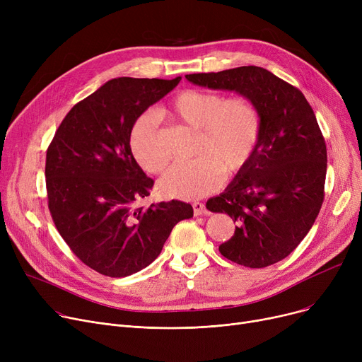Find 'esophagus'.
I'll list each match as a JSON object with an SVG mask.
<instances>
[{"mask_svg": "<svg viewBox=\"0 0 362 362\" xmlns=\"http://www.w3.org/2000/svg\"><path fill=\"white\" fill-rule=\"evenodd\" d=\"M192 206H194V214H195L197 217L206 214V208H205V205H204L202 202H194Z\"/></svg>", "mask_w": 362, "mask_h": 362, "instance_id": "esophagus-1", "label": "esophagus"}]
</instances>
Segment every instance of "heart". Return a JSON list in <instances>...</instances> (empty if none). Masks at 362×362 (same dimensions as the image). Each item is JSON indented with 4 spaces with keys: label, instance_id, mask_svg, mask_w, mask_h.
I'll return each instance as SVG.
<instances>
[{
    "label": "heart",
    "instance_id": "obj_1",
    "mask_svg": "<svg viewBox=\"0 0 362 362\" xmlns=\"http://www.w3.org/2000/svg\"><path fill=\"white\" fill-rule=\"evenodd\" d=\"M198 130L195 156L191 161L171 165L158 180V191L167 198L195 199L213 192L221 183V171L233 176L252 157L261 133L258 107L245 97L226 98L217 92L186 89L161 110ZM129 145L138 164L160 173L168 154L160 138L157 112H144L132 124Z\"/></svg>",
    "mask_w": 362,
    "mask_h": 362
}]
</instances>
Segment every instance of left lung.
Here are the masks:
<instances>
[{
    "instance_id": "left-lung-1",
    "label": "left lung",
    "mask_w": 362,
    "mask_h": 362,
    "mask_svg": "<svg viewBox=\"0 0 362 362\" xmlns=\"http://www.w3.org/2000/svg\"><path fill=\"white\" fill-rule=\"evenodd\" d=\"M198 86L235 90L261 114L252 157L218 197L213 213L236 221L235 235L218 246L223 257L250 269L286 258L313 227L325 199L327 149L303 93L272 71L242 66L186 74Z\"/></svg>"
}]
</instances>
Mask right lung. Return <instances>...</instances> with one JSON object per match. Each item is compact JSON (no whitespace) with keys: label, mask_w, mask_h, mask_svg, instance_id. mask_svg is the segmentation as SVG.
<instances>
[{"label":"right lung","mask_w":362,"mask_h":362,"mask_svg":"<svg viewBox=\"0 0 362 362\" xmlns=\"http://www.w3.org/2000/svg\"><path fill=\"white\" fill-rule=\"evenodd\" d=\"M180 78H117L76 104L47 151L48 208L57 230L83 264L108 277L138 273L154 261L191 204L138 206L154 180L129 145L132 124L173 90Z\"/></svg>","instance_id":"add662e5"}]
</instances>
